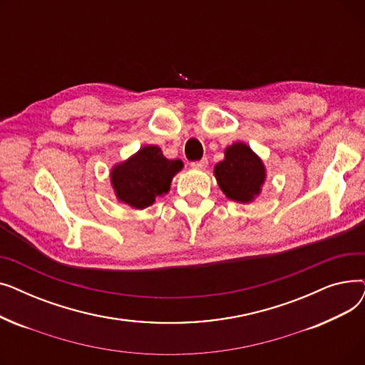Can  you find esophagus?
<instances>
[{
  "mask_svg": "<svg viewBox=\"0 0 365 365\" xmlns=\"http://www.w3.org/2000/svg\"><path fill=\"white\" fill-rule=\"evenodd\" d=\"M207 164H208V160H207V158H202V160H200V161L190 163V167L195 168V170H204V168L207 167Z\"/></svg>",
  "mask_w": 365,
  "mask_h": 365,
  "instance_id": "esophagus-1",
  "label": "esophagus"
}]
</instances>
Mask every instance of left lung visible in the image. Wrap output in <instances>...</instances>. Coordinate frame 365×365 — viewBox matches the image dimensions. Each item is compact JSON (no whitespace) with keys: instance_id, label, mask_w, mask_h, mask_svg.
I'll list each match as a JSON object with an SVG mask.
<instances>
[{"instance_id":"left-lung-1","label":"left lung","mask_w":365,"mask_h":365,"mask_svg":"<svg viewBox=\"0 0 365 365\" xmlns=\"http://www.w3.org/2000/svg\"><path fill=\"white\" fill-rule=\"evenodd\" d=\"M215 176L229 200L252 202L260 194L266 171L256 153L237 142L225 150V160L215 167Z\"/></svg>"}]
</instances>
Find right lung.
<instances>
[{"label":"right lung","mask_w":365,"mask_h":365,"mask_svg":"<svg viewBox=\"0 0 365 365\" xmlns=\"http://www.w3.org/2000/svg\"><path fill=\"white\" fill-rule=\"evenodd\" d=\"M182 167L180 160H167L158 146L148 145L127 161L115 165L110 182L121 202L142 210L168 192L171 179Z\"/></svg>","instance_id":"1"}]
</instances>
